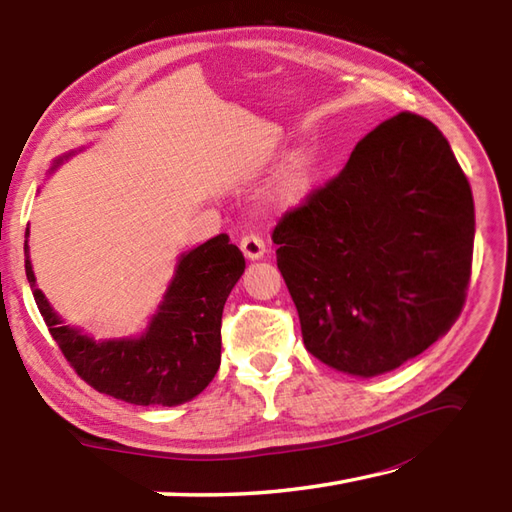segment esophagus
<instances>
[{
  "label": "esophagus",
  "instance_id": "obj_1",
  "mask_svg": "<svg viewBox=\"0 0 512 512\" xmlns=\"http://www.w3.org/2000/svg\"><path fill=\"white\" fill-rule=\"evenodd\" d=\"M239 248H242V253L248 259H262L266 255V242L255 233L244 235L242 242H239Z\"/></svg>",
  "mask_w": 512,
  "mask_h": 512
}]
</instances>
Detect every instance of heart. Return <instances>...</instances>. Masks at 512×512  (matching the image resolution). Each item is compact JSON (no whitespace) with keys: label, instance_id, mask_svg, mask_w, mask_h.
Instances as JSON below:
<instances>
[{"label":"heart","instance_id":"b5f03b06","mask_svg":"<svg viewBox=\"0 0 512 512\" xmlns=\"http://www.w3.org/2000/svg\"><path fill=\"white\" fill-rule=\"evenodd\" d=\"M315 177V155L310 150H297L279 168L273 184L268 186V199L275 204H295L306 195Z\"/></svg>","mask_w":512,"mask_h":512}]
</instances>
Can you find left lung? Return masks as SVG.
Instances as JSON below:
<instances>
[{"label":"left lung","instance_id":"obj_1","mask_svg":"<svg viewBox=\"0 0 512 512\" xmlns=\"http://www.w3.org/2000/svg\"><path fill=\"white\" fill-rule=\"evenodd\" d=\"M273 242L308 353L350 375H382L424 353L462 313L473 193L439 128L399 113L286 210Z\"/></svg>","mask_w":512,"mask_h":512}]
</instances>
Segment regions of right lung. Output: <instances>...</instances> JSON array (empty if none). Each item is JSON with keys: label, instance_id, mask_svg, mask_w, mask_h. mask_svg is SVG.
Wrapping results in <instances>:
<instances>
[{"label": "right lung", "instance_id": "right-lung-1", "mask_svg": "<svg viewBox=\"0 0 512 512\" xmlns=\"http://www.w3.org/2000/svg\"><path fill=\"white\" fill-rule=\"evenodd\" d=\"M244 268L242 250L228 235L208 239L179 259L146 335L97 344L53 313L26 257L37 308L70 368L97 393L135 406L184 404L213 382L222 362L224 304Z\"/></svg>", "mask_w": 512, "mask_h": 512}]
</instances>
